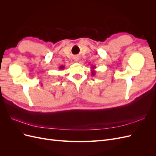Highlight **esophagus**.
<instances>
[{
  "label": "esophagus",
  "mask_w": 156,
  "mask_h": 156,
  "mask_svg": "<svg viewBox=\"0 0 156 156\" xmlns=\"http://www.w3.org/2000/svg\"><path fill=\"white\" fill-rule=\"evenodd\" d=\"M74 59V60H75V62H78V60H79V57H77V56H75V57L73 58Z\"/></svg>",
  "instance_id": "34e87169"
}]
</instances>
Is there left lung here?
I'll use <instances>...</instances> for the list:
<instances>
[{"label": "left lung", "instance_id": "left-lung-1", "mask_svg": "<svg viewBox=\"0 0 156 156\" xmlns=\"http://www.w3.org/2000/svg\"><path fill=\"white\" fill-rule=\"evenodd\" d=\"M95 68H96L95 66H92V68H91V69H94ZM92 75H95V71L92 70Z\"/></svg>", "mask_w": 156, "mask_h": 156}]
</instances>
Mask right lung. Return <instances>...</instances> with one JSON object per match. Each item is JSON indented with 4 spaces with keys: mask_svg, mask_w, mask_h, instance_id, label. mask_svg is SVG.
<instances>
[{
    "mask_svg": "<svg viewBox=\"0 0 156 156\" xmlns=\"http://www.w3.org/2000/svg\"><path fill=\"white\" fill-rule=\"evenodd\" d=\"M64 68V66H61L59 68V69H62Z\"/></svg>",
    "mask_w": 156,
    "mask_h": 156,
    "instance_id": "1",
    "label": "right lung"
}]
</instances>
